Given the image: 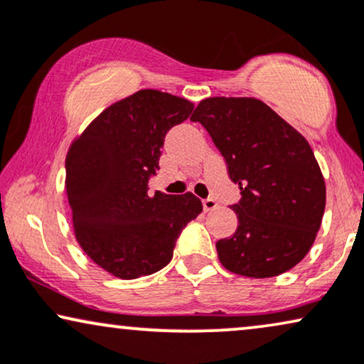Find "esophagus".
Returning a JSON list of instances; mask_svg holds the SVG:
<instances>
[{"instance_id": "34e87169", "label": "esophagus", "mask_w": 364, "mask_h": 364, "mask_svg": "<svg viewBox=\"0 0 364 364\" xmlns=\"http://www.w3.org/2000/svg\"><path fill=\"white\" fill-rule=\"evenodd\" d=\"M216 206L218 203L213 200V198H206V200H203V210L205 211H213Z\"/></svg>"}]
</instances>
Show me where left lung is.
<instances>
[{
	"label": "left lung",
	"mask_w": 364,
	"mask_h": 364,
	"mask_svg": "<svg viewBox=\"0 0 364 364\" xmlns=\"http://www.w3.org/2000/svg\"><path fill=\"white\" fill-rule=\"evenodd\" d=\"M191 121L205 126L240 185L238 228L216 243L226 269L271 278L291 269L314 243L326 186L309 143L256 98H206Z\"/></svg>",
	"instance_id": "1"
}]
</instances>
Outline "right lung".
<instances>
[{
    "label": "right lung",
    "instance_id": "obj_1",
    "mask_svg": "<svg viewBox=\"0 0 364 364\" xmlns=\"http://www.w3.org/2000/svg\"><path fill=\"white\" fill-rule=\"evenodd\" d=\"M195 106L141 90L106 108L66 156V195L77 243L116 278L153 274L173 258L183 228L203 211L195 195H148L164 136Z\"/></svg>",
    "mask_w": 364,
    "mask_h": 364
}]
</instances>
